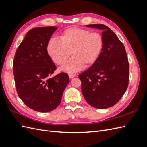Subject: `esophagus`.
Masks as SVG:
<instances>
[{"mask_svg": "<svg viewBox=\"0 0 147 147\" xmlns=\"http://www.w3.org/2000/svg\"><path fill=\"white\" fill-rule=\"evenodd\" d=\"M69 76L70 78H73L74 77H75V75L72 74H69Z\"/></svg>", "mask_w": 147, "mask_h": 147, "instance_id": "esophagus-1", "label": "esophagus"}]
</instances>
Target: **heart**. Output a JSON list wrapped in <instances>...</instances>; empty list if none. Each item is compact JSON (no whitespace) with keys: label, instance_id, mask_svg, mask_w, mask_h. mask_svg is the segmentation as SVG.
Segmentation results:
<instances>
[{"label":"heart","instance_id":"1","mask_svg":"<svg viewBox=\"0 0 147 147\" xmlns=\"http://www.w3.org/2000/svg\"><path fill=\"white\" fill-rule=\"evenodd\" d=\"M60 40L51 38L47 45L48 55L54 63L63 65L72 53L73 57L62 67L66 72L73 73L83 67L94 65L103 50L104 39L98 32H91L84 28L72 27L64 30Z\"/></svg>","mask_w":147,"mask_h":147}]
</instances>
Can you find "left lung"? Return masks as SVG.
I'll use <instances>...</instances> for the list:
<instances>
[{
    "label": "left lung",
    "mask_w": 147,
    "mask_h": 147,
    "mask_svg": "<svg viewBox=\"0 0 147 147\" xmlns=\"http://www.w3.org/2000/svg\"><path fill=\"white\" fill-rule=\"evenodd\" d=\"M102 30L104 46L99 59L78 75L82 92L86 101L97 109L116 104L125 93L129 78V65L123 43L104 24L86 25Z\"/></svg>",
    "instance_id": "1"
}]
</instances>
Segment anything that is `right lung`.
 Here are the masks:
<instances>
[{
	"label": "right lung",
	"instance_id": "add662e5",
	"mask_svg": "<svg viewBox=\"0 0 147 147\" xmlns=\"http://www.w3.org/2000/svg\"><path fill=\"white\" fill-rule=\"evenodd\" d=\"M57 27H39L29 30L18 47L13 70L18 95L29 108L40 112L55 110L69 82L68 74L51 77L56 66L47 45Z\"/></svg>",
	"mask_w": 147,
	"mask_h": 147
}]
</instances>
